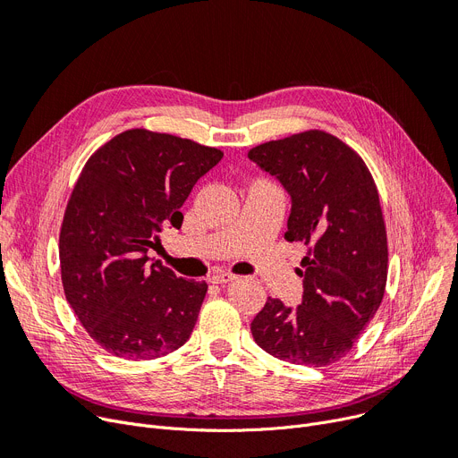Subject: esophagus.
I'll return each mask as SVG.
<instances>
[{
	"label": "esophagus",
	"mask_w": 458,
	"mask_h": 458,
	"mask_svg": "<svg viewBox=\"0 0 458 458\" xmlns=\"http://www.w3.org/2000/svg\"><path fill=\"white\" fill-rule=\"evenodd\" d=\"M234 279H236V276H234V274H229V272L212 274V276L208 277V281H210V283H216V285H222V283H231V281H234Z\"/></svg>",
	"instance_id": "obj_1"
}]
</instances>
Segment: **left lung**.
Returning a JSON list of instances; mask_svg holds the SVG:
<instances>
[{
    "label": "left lung",
    "mask_w": 458,
    "mask_h": 458,
    "mask_svg": "<svg viewBox=\"0 0 458 458\" xmlns=\"http://www.w3.org/2000/svg\"><path fill=\"white\" fill-rule=\"evenodd\" d=\"M248 158L291 195L285 238L308 246L301 303L268 298L251 322L255 343L296 365L324 367L351 352L378 311L387 279V238L377 184L339 138L308 130L257 145Z\"/></svg>",
    "instance_id": "left-lung-1"
}]
</instances>
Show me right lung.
<instances>
[{"instance_id":"add662e5","label":"right lung","mask_w":458,"mask_h":458,"mask_svg":"<svg viewBox=\"0 0 458 458\" xmlns=\"http://www.w3.org/2000/svg\"><path fill=\"white\" fill-rule=\"evenodd\" d=\"M224 152L132 128L87 160L59 234L61 281L72 311L104 351L155 360L182 346L207 294L147 251L181 227L191 188Z\"/></svg>"}]
</instances>
